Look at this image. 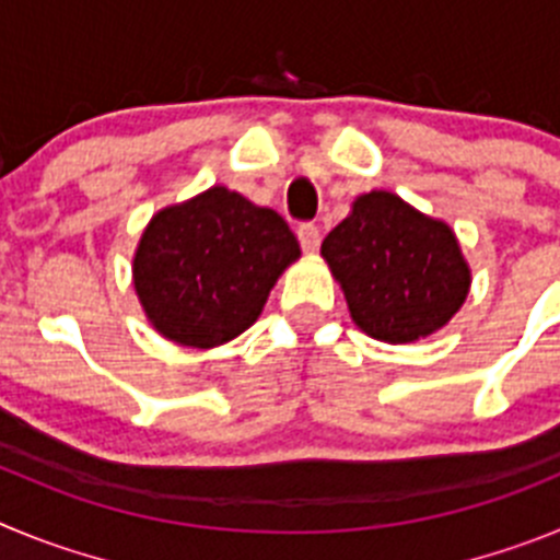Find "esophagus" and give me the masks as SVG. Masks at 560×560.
Instances as JSON below:
<instances>
[{
    "label": "esophagus",
    "mask_w": 560,
    "mask_h": 560,
    "mask_svg": "<svg viewBox=\"0 0 560 560\" xmlns=\"http://www.w3.org/2000/svg\"><path fill=\"white\" fill-rule=\"evenodd\" d=\"M296 237H300V246H303L308 255H314V252L319 249V241H323V235H319V226L316 224H300L296 226Z\"/></svg>",
    "instance_id": "1"
}]
</instances>
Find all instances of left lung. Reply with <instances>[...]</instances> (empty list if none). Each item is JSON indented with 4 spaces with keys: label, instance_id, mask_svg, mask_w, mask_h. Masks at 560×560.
<instances>
[{
    "label": "left lung",
    "instance_id": "8db88e82",
    "mask_svg": "<svg viewBox=\"0 0 560 560\" xmlns=\"http://www.w3.org/2000/svg\"><path fill=\"white\" fill-rule=\"evenodd\" d=\"M323 257L350 319L387 345L446 328L471 291V266L452 226L389 190L361 192L323 241Z\"/></svg>",
    "mask_w": 560,
    "mask_h": 560
}]
</instances>
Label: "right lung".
Instances as JSON below:
<instances>
[{"instance_id":"obj_1","label":"right lung","mask_w":560,"mask_h":560,"mask_svg":"<svg viewBox=\"0 0 560 560\" xmlns=\"http://www.w3.org/2000/svg\"><path fill=\"white\" fill-rule=\"evenodd\" d=\"M294 260L300 244L275 210L215 185L153 212L133 249L131 280L156 334L210 350L257 323Z\"/></svg>"}]
</instances>
